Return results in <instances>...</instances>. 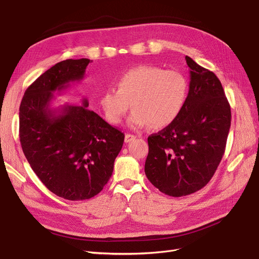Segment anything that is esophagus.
<instances>
[{
  "instance_id": "esophagus-1",
  "label": "esophagus",
  "mask_w": 259,
  "mask_h": 259,
  "mask_svg": "<svg viewBox=\"0 0 259 259\" xmlns=\"http://www.w3.org/2000/svg\"><path fill=\"white\" fill-rule=\"evenodd\" d=\"M135 136L134 135H131V134H125V137H124V141H125L126 143H128V142H131V141H133V140H135Z\"/></svg>"
}]
</instances>
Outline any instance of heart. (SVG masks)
Here are the masks:
<instances>
[{"label": "heart", "mask_w": 259, "mask_h": 259, "mask_svg": "<svg viewBox=\"0 0 259 259\" xmlns=\"http://www.w3.org/2000/svg\"><path fill=\"white\" fill-rule=\"evenodd\" d=\"M116 87L103 92L101 109L106 120L117 125L133 106L135 110L128 123L136 128L150 124L154 130L169 126L180 116L188 96V80L181 72L151 65L123 72Z\"/></svg>", "instance_id": "heart-1"}]
</instances>
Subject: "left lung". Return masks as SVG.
<instances>
[{"instance_id": "1", "label": "left lung", "mask_w": 259, "mask_h": 259, "mask_svg": "<svg viewBox=\"0 0 259 259\" xmlns=\"http://www.w3.org/2000/svg\"><path fill=\"white\" fill-rule=\"evenodd\" d=\"M190 82L178 119L149 136L144 164L148 180L162 193L183 196L210 181L225 151L231 106L213 72L186 56Z\"/></svg>"}]
</instances>
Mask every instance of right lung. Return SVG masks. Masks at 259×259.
Returning a JSON list of instances; mask_svg holds the SVG:
<instances>
[{
    "label": "right lung",
    "mask_w": 259,
    "mask_h": 259,
    "mask_svg": "<svg viewBox=\"0 0 259 259\" xmlns=\"http://www.w3.org/2000/svg\"><path fill=\"white\" fill-rule=\"evenodd\" d=\"M90 59H67L41 74L24 94L19 112L23 153L46 187L70 201L94 198L109 181L124 134L81 105L52 107L54 92L84 78Z\"/></svg>",
    "instance_id": "add662e5"
}]
</instances>
